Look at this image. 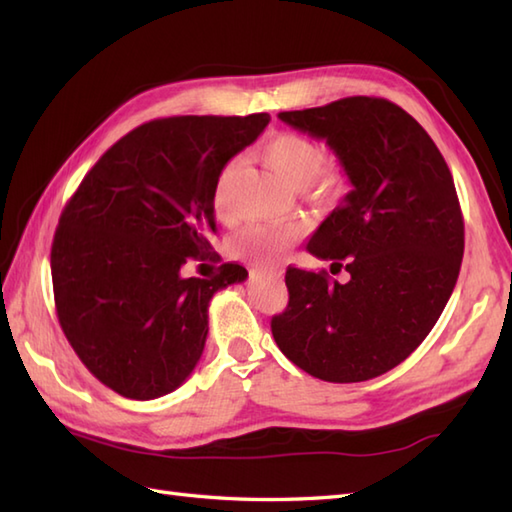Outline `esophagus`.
<instances>
[{"instance_id":"obj_1","label":"esophagus","mask_w":512,"mask_h":512,"mask_svg":"<svg viewBox=\"0 0 512 512\" xmlns=\"http://www.w3.org/2000/svg\"><path fill=\"white\" fill-rule=\"evenodd\" d=\"M250 275H273V277H281V268L279 266H255L250 270Z\"/></svg>"}]
</instances>
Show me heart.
<instances>
[{"label":"heart","mask_w":512,"mask_h":512,"mask_svg":"<svg viewBox=\"0 0 512 512\" xmlns=\"http://www.w3.org/2000/svg\"><path fill=\"white\" fill-rule=\"evenodd\" d=\"M264 165L290 189H306L312 180H334L332 160L323 158V149L310 136L297 132H279L270 136L259 147ZM239 165L231 158L217 173L213 184V209L220 220L228 222L235 217L233 204L228 200V182ZM301 228L297 224H250L233 237V250L237 255L250 257L262 264H275L286 250L297 242Z\"/></svg>","instance_id":"obj_1"}]
</instances>
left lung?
Wrapping results in <instances>:
<instances>
[{"mask_svg": "<svg viewBox=\"0 0 512 512\" xmlns=\"http://www.w3.org/2000/svg\"><path fill=\"white\" fill-rule=\"evenodd\" d=\"M279 118L323 138L350 178L308 242L350 279L288 266V308L270 328L314 378H376L424 341L458 281L464 220L453 176L422 125L387 99L347 96Z\"/></svg>", "mask_w": 512, "mask_h": 512, "instance_id": "1", "label": "left lung"}]
</instances>
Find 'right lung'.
I'll return each mask as SVG.
<instances>
[{
	"mask_svg": "<svg viewBox=\"0 0 512 512\" xmlns=\"http://www.w3.org/2000/svg\"><path fill=\"white\" fill-rule=\"evenodd\" d=\"M268 123L156 118L107 149L65 204L50 253L54 306L76 356L116 394L178 389L202 356L211 297L248 277L239 264L206 279L180 270L220 259L213 184Z\"/></svg>",
	"mask_w": 512,
	"mask_h": 512,
	"instance_id": "1",
	"label": "right lung"
}]
</instances>
